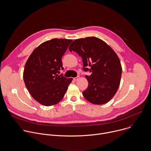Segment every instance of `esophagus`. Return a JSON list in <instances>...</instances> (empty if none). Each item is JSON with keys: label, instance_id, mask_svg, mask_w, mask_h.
Instances as JSON below:
<instances>
[{"label": "esophagus", "instance_id": "34e87169", "mask_svg": "<svg viewBox=\"0 0 151 151\" xmlns=\"http://www.w3.org/2000/svg\"><path fill=\"white\" fill-rule=\"evenodd\" d=\"M79 76H77V77H75V78H73V81H77L78 79H79Z\"/></svg>", "mask_w": 151, "mask_h": 151}]
</instances>
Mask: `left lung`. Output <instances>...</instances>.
<instances>
[{"mask_svg": "<svg viewBox=\"0 0 151 151\" xmlns=\"http://www.w3.org/2000/svg\"><path fill=\"white\" fill-rule=\"evenodd\" d=\"M69 50L82 57L83 70L92 73L85 75L88 86L82 92L83 96L94 104L108 103L119 87L122 72L120 59L114 50L95 37L75 40Z\"/></svg>", "mask_w": 151, "mask_h": 151, "instance_id": "8db88e82", "label": "left lung"}]
</instances>
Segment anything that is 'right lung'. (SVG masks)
Returning a JSON list of instances; mask_svg holds the SVG:
<instances>
[{"label":"right lung","mask_w":151,"mask_h":151,"mask_svg":"<svg viewBox=\"0 0 151 151\" xmlns=\"http://www.w3.org/2000/svg\"><path fill=\"white\" fill-rule=\"evenodd\" d=\"M72 40L53 38L37 47L27 60L24 70L25 86L34 99L51 106L63 98L72 78L63 74L62 58Z\"/></svg>","instance_id":"1"}]
</instances>
